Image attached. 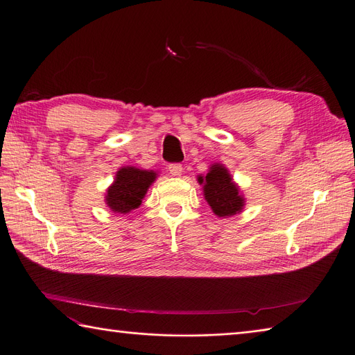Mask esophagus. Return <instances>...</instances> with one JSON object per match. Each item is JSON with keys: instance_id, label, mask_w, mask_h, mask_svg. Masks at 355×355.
I'll return each mask as SVG.
<instances>
[{"instance_id": "esophagus-1", "label": "esophagus", "mask_w": 355, "mask_h": 355, "mask_svg": "<svg viewBox=\"0 0 355 355\" xmlns=\"http://www.w3.org/2000/svg\"><path fill=\"white\" fill-rule=\"evenodd\" d=\"M168 171H169V174L171 175H181V173H182V165L181 164H169L168 165Z\"/></svg>"}]
</instances>
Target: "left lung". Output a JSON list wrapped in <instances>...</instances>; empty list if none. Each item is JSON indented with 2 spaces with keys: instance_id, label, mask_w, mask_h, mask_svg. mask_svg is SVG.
Wrapping results in <instances>:
<instances>
[{
  "instance_id": "1",
  "label": "left lung",
  "mask_w": 355,
  "mask_h": 355,
  "mask_svg": "<svg viewBox=\"0 0 355 355\" xmlns=\"http://www.w3.org/2000/svg\"><path fill=\"white\" fill-rule=\"evenodd\" d=\"M199 182L203 184L205 199L218 216H231L241 212L244 199L224 166L212 165L205 178L199 177Z\"/></svg>"
}]
</instances>
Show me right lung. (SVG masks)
Here are the masks:
<instances>
[{"label":"right lung","mask_w":355,"mask_h":355,"mask_svg":"<svg viewBox=\"0 0 355 355\" xmlns=\"http://www.w3.org/2000/svg\"><path fill=\"white\" fill-rule=\"evenodd\" d=\"M155 178L153 171L133 166L121 168L116 173L114 184L108 189L107 205L118 214H127L137 209Z\"/></svg>","instance_id":"add662e5"}]
</instances>
